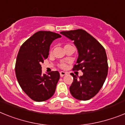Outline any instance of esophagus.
I'll use <instances>...</instances> for the list:
<instances>
[{
	"label": "esophagus",
	"instance_id": "1",
	"mask_svg": "<svg viewBox=\"0 0 125 125\" xmlns=\"http://www.w3.org/2000/svg\"><path fill=\"white\" fill-rule=\"evenodd\" d=\"M60 77H63V76H64L65 75L67 74V72H63V71H61V72H60Z\"/></svg>",
	"mask_w": 125,
	"mask_h": 125
}]
</instances>
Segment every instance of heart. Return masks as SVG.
Wrapping results in <instances>:
<instances>
[{"label": "heart", "mask_w": 125, "mask_h": 125, "mask_svg": "<svg viewBox=\"0 0 125 125\" xmlns=\"http://www.w3.org/2000/svg\"><path fill=\"white\" fill-rule=\"evenodd\" d=\"M68 45V44H67ZM50 53H52V50H51V51H50ZM60 67L62 68V69H65V68L67 67V65H66V64H65V63H61V64H60Z\"/></svg>", "instance_id": "b5f03b06"}]
</instances>
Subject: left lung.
<instances>
[{"instance_id":"obj_1","label":"left lung","mask_w":125,"mask_h":125,"mask_svg":"<svg viewBox=\"0 0 125 125\" xmlns=\"http://www.w3.org/2000/svg\"><path fill=\"white\" fill-rule=\"evenodd\" d=\"M60 33L73 41L78 51L77 65H74L73 70H81L83 72L80 77L71 73L73 82L69 88L70 92L77 100H90L100 91L107 75L105 50L98 41L83 29Z\"/></svg>"}]
</instances>
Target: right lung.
I'll return each mask as SVG.
<instances>
[{"label":"right lung","instance_id":"right-lung-1","mask_svg":"<svg viewBox=\"0 0 125 125\" xmlns=\"http://www.w3.org/2000/svg\"><path fill=\"white\" fill-rule=\"evenodd\" d=\"M61 37L50 31H39L20 48L15 65L16 78L23 91L34 101L47 100L55 92L60 73L42 74L41 64L48 57L52 42Z\"/></svg>","mask_w":125,"mask_h":125}]
</instances>
